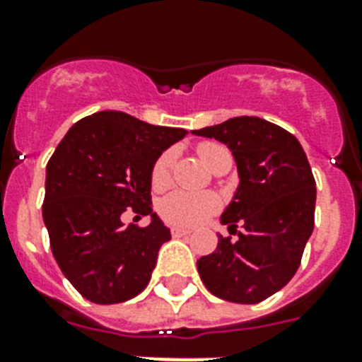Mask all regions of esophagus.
<instances>
[{
    "label": "esophagus",
    "instance_id": "obj_1",
    "mask_svg": "<svg viewBox=\"0 0 362 362\" xmlns=\"http://www.w3.org/2000/svg\"><path fill=\"white\" fill-rule=\"evenodd\" d=\"M189 229H184V227H173V229H170V235H173V237H187V235H189Z\"/></svg>",
    "mask_w": 362,
    "mask_h": 362
}]
</instances>
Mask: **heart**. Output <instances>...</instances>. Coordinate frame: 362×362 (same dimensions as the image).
<instances>
[{
  "label": "heart",
  "instance_id": "obj_1",
  "mask_svg": "<svg viewBox=\"0 0 362 362\" xmlns=\"http://www.w3.org/2000/svg\"><path fill=\"white\" fill-rule=\"evenodd\" d=\"M199 158L204 165L214 169L218 161L223 158H231V153L226 146L218 142H201L197 146ZM176 153L175 150H165L158 156L152 167V184L156 187H165L170 182L173 167H175ZM218 209V201L212 195L189 192H175L159 203V214L170 226L193 227L206 220L214 210Z\"/></svg>",
  "mask_w": 362,
  "mask_h": 362
}]
</instances>
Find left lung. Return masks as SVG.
Here are the masks:
<instances>
[{"mask_svg": "<svg viewBox=\"0 0 362 362\" xmlns=\"http://www.w3.org/2000/svg\"><path fill=\"white\" fill-rule=\"evenodd\" d=\"M227 144L240 186L221 223L244 231L220 237L218 247L197 261L212 295L257 304L280 291L297 272L314 231L315 180L300 142L289 131L257 116H238L193 131Z\"/></svg>", "mask_w": 362, "mask_h": 362, "instance_id": "8db88e82", "label": "left lung"}]
</instances>
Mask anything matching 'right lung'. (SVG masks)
<instances>
[{
	"instance_id": "obj_1",
	"label": "right lung",
	"mask_w": 362,
	"mask_h": 362,
	"mask_svg": "<svg viewBox=\"0 0 362 362\" xmlns=\"http://www.w3.org/2000/svg\"><path fill=\"white\" fill-rule=\"evenodd\" d=\"M180 127L101 110L76 122L47 163L42 220L54 259L82 297L116 304L148 286L169 229L152 212V167L186 136ZM131 208L146 228L124 226Z\"/></svg>"
}]
</instances>
